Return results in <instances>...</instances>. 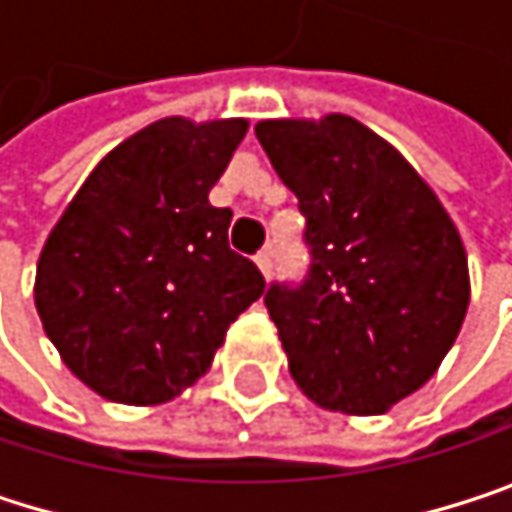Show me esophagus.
<instances>
[{"label":"esophagus","instance_id":"34e87169","mask_svg":"<svg viewBox=\"0 0 512 512\" xmlns=\"http://www.w3.org/2000/svg\"><path fill=\"white\" fill-rule=\"evenodd\" d=\"M254 261H258V267H261V273H264L267 279L273 276V251H270V248L258 251V258H254Z\"/></svg>","mask_w":512,"mask_h":512}]
</instances>
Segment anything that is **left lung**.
<instances>
[{
	"mask_svg": "<svg viewBox=\"0 0 512 512\" xmlns=\"http://www.w3.org/2000/svg\"><path fill=\"white\" fill-rule=\"evenodd\" d=\"M306 215L309 267L264 294L309 399L381 414L420 390L468 312L462 239L417 170L351 116L254 128Z\"/></svg>",
	"mask_w": 512,
	"mask_h": 512,
	"instance_id": "8db88e82",
	"label": "left lung"
}]
</instances>
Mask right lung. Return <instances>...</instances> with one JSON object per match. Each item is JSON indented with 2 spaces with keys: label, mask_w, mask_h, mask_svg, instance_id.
Returning a JSON list of instances; mask_svg holds the SVG:
<instances>
[{
  "label": "right lung",
  "mask_w": 512,
  "mask_h": 512,
  "mask_svg": "<svg viewBox=\"0 0 512 512\" xmlns=\"http://www.w3.org/2000/svg\"><path fill=\"white\" fill-rule=\"evenodd\" d=\"M242 119L170 116L119 143L44 242L35 306L65 366L98 396L158 405L191 387L267 288L209 203Z\"/></svg>",
  "instance_id": "add662e5"
}]
</instances>
